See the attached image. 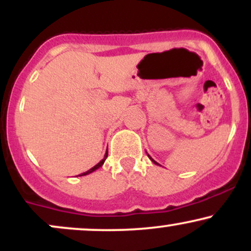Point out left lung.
<instances>
[{"instance_id":"1","label":"left lung","mask_w":251,"mask_h":251,"mask_svg":"<svg viewBox=\"0 0 251 251\" xmlns=\"http://www.w3.org/2000/svg\"><path fill=\"white\" fill-rule=\"evenodd\" d=\"M149 155V158H150V159H151L152 160V162H153L154 164H155V165H159V164H158L157 162H155V160H153V159H152V158H151V155H150V154H148Z\"/></svg>"}]
</instances>
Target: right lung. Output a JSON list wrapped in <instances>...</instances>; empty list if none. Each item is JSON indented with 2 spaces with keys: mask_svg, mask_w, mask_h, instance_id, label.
Wrapping results in <instances>:
<instances>
[{
  "mask_svg": "<svg viewBox=\"0 0 251 251\" xmlns=\"http://www.w3.org/2000/svg\"><path fill=\"white\" fill-rule=\"evenodd\" d=\"M107 154H108V151H107V150H106V153H105V155H103V158H102L101 160H100L99 163L97 164L96 166H93V168H92V169H89L88 171L83 172V174H80L79 176H86V175H89V174H92V172H94V171H96V170H98V169H99V168H101V166L103 165V163H105L106 158H107Z\"/></svg>",
  "mask_w": 251,
  "mask_h": 251,
  "instance_id": "obj_1",
  "label": "right lung"
}]
</instances>
